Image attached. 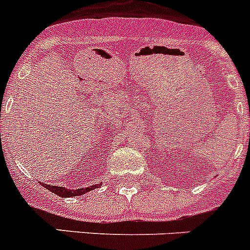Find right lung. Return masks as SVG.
Masks as SVG:
<instances>
[{"label":"right lung","mask_w":250,"mask_h":250,"mask_svg":"<svg viewBox=\"0 0 250 250\" xmlns=\"http://www.w3.org/2000/svg\"><path fill=\"white\" fill-rule=\"evenodd\" d=\"M42 187H45L46 189H48L50 191L55 193L56 195L62 196V198H70V196H77V195H83L85 193H89V191L94 190L96 188L101 187V184L98 185H91V187L83 188V189H76V190H70L67 188L63 187H56V185H48V184H42Z\"/></svg>","instance_id":"obj_1"}]
</instances>
